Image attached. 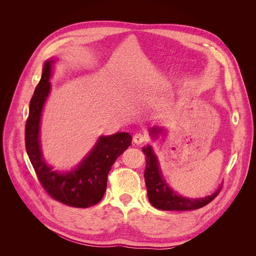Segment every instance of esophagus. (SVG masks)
Listing matches in <instances>:
<instances>
[{
    "mask_svg": "<svg viewBox=\"0 0 256 256\" xmlns=\"http://www.w3.org/2000/svg\"><path fill=\"white\" fill-rule=\"evenodd\" d=\"M148 142V138L143 134H136L134 136V143H136V145H141V144H145Z\"/></svg>",
    "mask_w": 256,
    "mask_h": 256,
    "instance_id": "34e87169",
    "label": "esophagus"
}]
</instances>
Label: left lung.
<instances>
[{"mask_svg": "<svg viewBox=\"0 0 256 256\" xmlns=\"http://www.w3.org/2000/svg\"><path fill=\"white\" fill-rule=\"evenodd\" d=\"M166 129L164 127H154L150 129L152 140H156L159 134H162ZM146 157V168L144 172L145 184L147 189V196L150 203L161 210H193L206 206L208 203L219 194L222 186L216 189L210 196L198 198H186L178 194L166 184L162 175L158 158L152 147L147 145L142 148Z\"/></svg>", "mask_w": 256, "mask_h": 256, "instance_id": "8db88e82", "label": "left lung"}]
</instances>
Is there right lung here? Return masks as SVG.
<instances>
[{"instance_id":"right-lung-1","label":"right lung","mask_w":256,"mask_h":256,"mask_svg":"<svg viewBox=\"0 0 256 256\" xmlns=\"http://www.w3.org/2000/svg\"><path fill=\"white\" fill-rule=\"evenodd\" d=\"M54 63V58L44 62L42 79L30 102L26 125V148L38 180L50 196L68 206L86 208L97 204L104 198L111 166L130 146L132 136L128 132L99 136L90 152L70 171L53 170L42 154L40 120L44 102L50 94Z\"/></svg>"}]
</instances>
